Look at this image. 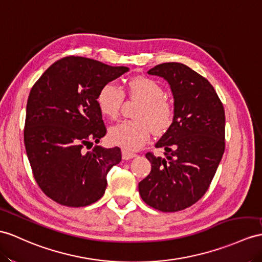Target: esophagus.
<instances>
[{
	"label": "esophagus",
	"mask_w": 262,
	"mask_h": 262,
	"mask_svg": "<svg viewBox=\"0 0 262 262\" xmlns=\"http://www.w3.org/2000/svg\"><path fill=\"white\" fill-rule=\"evenodd\" d=\"M136 156H137L136 153H133V152H130V151L122 149V159H123V160H129V159L135 158Z\"/></svg>",
	"instance_id": "1"
}]
</instances>
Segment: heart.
<instances>
[{
	"label": "heart",
	"instance_id": "obj_1",
	"mask_svg": "<svg viewBox=\"0 0 262 262\" xmlns=\"http://www.w3.org/2000/svg\"><path fill=\"white\" fill-rule=\"evenodd\" d=\"M132 100L140 101L135 113L137 120H126L112 126L111 141L127 151H135L149 141L151 131L163 135L173 124L174 105L165 97L163 85L149 76H135L126 85ZM97 104L104 117L116 119L124 102V93L117 83L107 82L100 88Z\"/></svg>",
	"mask_w": 262,
	"mask_h": 262
}]
</instances>
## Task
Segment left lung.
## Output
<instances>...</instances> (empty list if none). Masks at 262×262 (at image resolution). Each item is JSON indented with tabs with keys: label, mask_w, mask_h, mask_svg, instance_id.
Segmentation results:
<instances>
[{
	"label": "left lung",
	"mask_w": 262,
	"mask_h": 262,
	"mask_svg": "<svg viewBox=\"0 0 262 262\" xmlns=\"http://www.w3.org/2000/svg\"><path fill=\"white\" fill-rule=\"evenodd\" d=\"M148 73L169 82L176 113L156 144L164 157L146 152L151 172L139 192L150 207L176 212L194 205L211 184L226 148L225 109L211 83L182 63H162Z\"/></svg>",
	"instance_id": "8db88e82"
}]
</instances>
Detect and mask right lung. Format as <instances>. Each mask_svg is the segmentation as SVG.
<instances>
[{"mask_svg":"<svg viewBox=\"0 0 262 262\" xmlns=\"http://www.w3.org/2000/svg\"><path fill=\"white\" fill-rule=\"evenodd\" d=\"M127 71L70 55L54 62L32 86L24 145L37 186L50 199L79 208L104 194L106 173L121 161V150L93 145L106 135L95 99L102 85Z\"/></svg>","mask_w":262,"mask_h":262,"instance_id":"add662e5","label":"right lung"}]
</instances>
